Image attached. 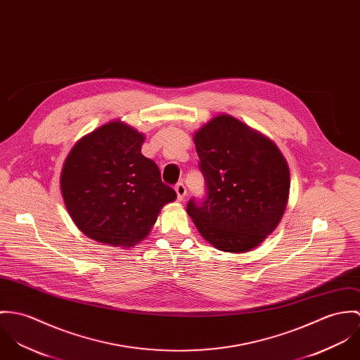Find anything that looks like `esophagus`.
I'll return each mask as SVG.
<instances>
[{"label":"esophagus","mask_w":360,"mask_h":360,"mask_svg":"<svg viewBox=\"0 0 360 360\" xmlns=\"http://www.w3.org/2000/svg\"><path fill=\"white\" fill-rule=\"evenodd\" d=\"M175 192H176L178 200L184 199V198L186 196V188H185V185H184L182 182H178V184L175 185Z\"/></svg>","instance_id":"esophagus-1"}]
</instances>
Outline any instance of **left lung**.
Segmentation results:
<instances>
[{
	"instance_id": "obj_1",
	"label": "left lung",
	"mask_w": 360,
	"mask_h": 360,
	"mask_svg": "<svg viewBox=\"0 0 360 360\" xmlns=\"http://www.w3.org/2000/svg\"><path fill=\"white\" fill-rule=\"evenodd\" d=\"M205 196L188 201L201 236L228 252H244L271 235L284 214L290 172L276 145L222 115L195 135Z\"/></svg>"
}]
</instances>
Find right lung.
Masks as SVG:
<instances>
[{
	"mask_svg": "<svg viewBox=\"0 0 360 360\" xmlns=\"http://www.w3.org/2000/svg\"><path fill=\"white\" fill-rule=\"evenodd\" d=\"M143 135L112 121L84 136L65 161L60 189L75 224L88 238L131 247L145 239L175 191L141 153Z\"/></svg>",
	"mask_w": 360,
	"mask_h": 360,
	"instance_id": "right-lung-1",
	"label": "right lung"
}]
</instances>
